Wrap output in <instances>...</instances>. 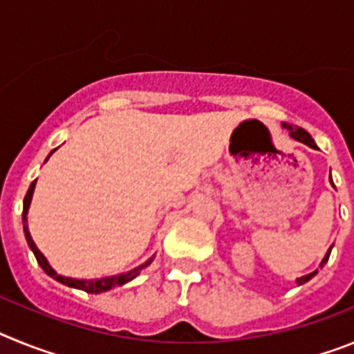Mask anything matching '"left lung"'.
Returning <instances> with one entry per match:
<instances>
[{"label":"left lung","mask_w":354,"mask_h":354,"mask_svg":"<svg viewBox=\"0 0 354 354\" xmlns=\"http://www.w3.org/2000/svg\"><path fill=\"white\" fill-rule=\"evenodd\" d=\"M283 127H286V129L289 131L290 138L296 140V142L305 143V145L312 147V149H315L314 140H312V136H310V134H308V133H306L305 129H301V127H292V126H289V124H283ZM330 179H331V175H330ZM331 184H333V183H331ZM331 248H333V246H330V250H328L326 255H324V259H323V261H321V264H319V268H321V270H323V266L328 262V259H330ZM315 274H317V270L312 271V273H308V274H305V277L296 278V283H298V286H303V283H306V282H308V280H312V278H314Z\"/></svg>","instance_id":"obj_1"}]
</instances>
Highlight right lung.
Returning <instances> with one entry per match:
<instances>
[{
  "mask_svg": "<svg viewBox=\"0 0 354 354\" xmlns=\"http://www.w3.org/2000/svg\"><path fill=\"white\" fill-rule=\"evenodd\" d=\"M51 154H53V152H51ZM51 154H49V156H51ZM49 156H48V159H49ZM48 159H46V161H48ZM35 184H37V180H33V183L30 184V187H28L26 196H24V204H23V228H24V236H26L28 246H30V250H31V252H33V255H35V259H37V262H39L40 268H42V270L46 271V274H49V277H51V278H55L56 282L64 283V286H67V287H74V289L84 290V292H90V294L106 292V290L113 289V287L124 286V283L131 282L133 278L138 277L140 271H142L143 268H147V266H149L150 262L154 261V255H152V257H150L149 261L143 262V264H140L138 268H134V270L127 271V273L113 274V277H104V278H95V280H80V278H68V277H62V274H58L51 268V264H49V262H48V259L44 257V253L40 252L39 248H37L35 241L31 239L30 228H28V209H30L31 196H33V192H35Z\"/></svg>",
  "mask_w": 354,
  "mask_h": 354,
  "instance_id": "obj_1",
  "label": "right lung"
}]
</instances>
